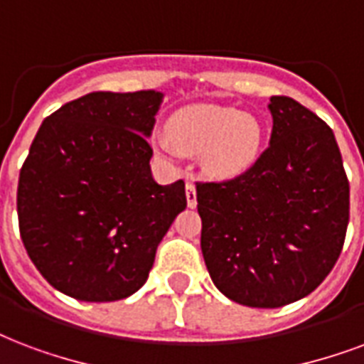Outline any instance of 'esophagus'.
I'll return each instance as SVG.
<instances>
[{"label":"esophagus","instance_id":"esophagus-1","mask_svg":"<svg viewBox=\"0 0 364 364\" xmlns=\"http://www.w3.org/2000/svg\"><path fill=\"white\" fill-rule=\"evenodd\" d=\"M185 194H187L188 208L196 206V187H194V183L187 181V185H185Z\"/></svg>","mask_w":364,"mask_h":364}]
</instances>
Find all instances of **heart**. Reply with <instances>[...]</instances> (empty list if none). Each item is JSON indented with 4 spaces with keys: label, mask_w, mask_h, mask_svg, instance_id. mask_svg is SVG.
Returning <instances> with one entry per match:
<instances>
[{
    "label": "heart",
    "mask_w": 364,
    "mask_h": 364,
    "mask_svg": "<svg viewBox=\"0 0 364 364\" xmlns=\"http://www.w3.org/2000/svg\"><path fill=\"white\" fill-rule=\"evenodd\" d=\"M263 126L256 116L218 105H188L168 118L166 132L152 133L154 151L171 160L177 151L202 154L208 176L229 179L256 164Z\"/></svg>",
    "instance_id": "heart-1"
}]
</instances>
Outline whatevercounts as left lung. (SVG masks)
Masks as SVG:
<instances>
[{"label":"left lung","mask_w":364,"mask_h":364,"mask_svg":"<svg viewBox=\"0 0 364 364\" xmlns=\"http://www.w3.org/2000/svg\"><path fill=\"white\" fill-rule=\"evenodd\" d=\"M269 149L235 179L196 183L200 248L213 284L248 307L309 296L336 265L349 181L336 137L290 97H271Z\"/></svg>","instance_id":"1"}]
</instances>
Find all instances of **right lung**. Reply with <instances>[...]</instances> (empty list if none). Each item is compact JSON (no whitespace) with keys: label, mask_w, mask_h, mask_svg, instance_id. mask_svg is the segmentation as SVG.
<instances>
[{"label":"right lung","mask_w":364,"mask_h":364,"mask_svg":"<svg viewBox=\"0 0 364 364\" xmlns=\"http://www.w3.org/2000/svg\"><path fill=\"white\" fill-rule=\"evenodd\" d=\"M160 91H95L63 105L36 133L16 212L28 256L53 288L116 301L149 279L156 248L187 208L183 179H152Z\"/></svg>","instance_id":"add662e5"}]
</instances>
